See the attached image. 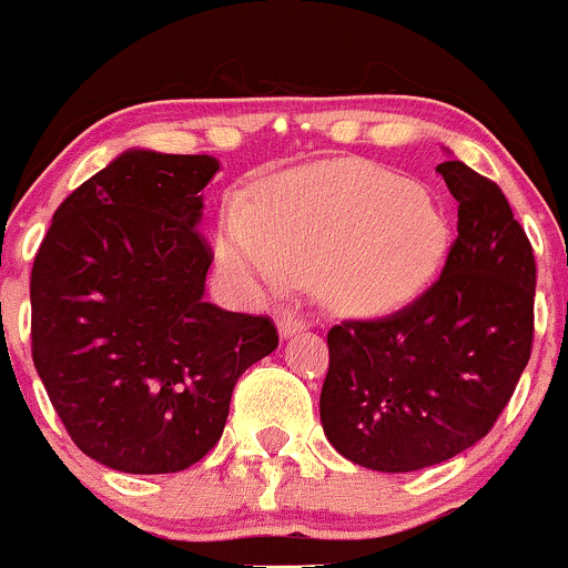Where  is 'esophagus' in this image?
<instances>
[{
  "instance_id": "obj_1",
  "label": "esophagus",
  "mask_w": 568,
  "mask_h": 568,
  "mask_svg": "<svg viewBox=\"0 0 568 568\" xmlns=\"http://www.w3.org/2000/svg\"><path fill=\"white\" fill-rule=\"evenodd\" d=\"M277 329H280V337H291V335H296V332L305 329V321H302L300 316H291L288 313V316L280 318Z\"/></svg>"
}]
</instances>
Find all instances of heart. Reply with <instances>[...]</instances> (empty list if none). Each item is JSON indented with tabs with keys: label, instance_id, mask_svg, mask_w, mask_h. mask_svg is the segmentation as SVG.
Returning <instances> with one entry per match:
<instances>
[{
	"label": "heart",
	"instance_id": "heart-1",
	"mask_svg": "<svg viewBox=\"0 0 568 568\" xmlns=\"http://www.w3.org/2000/svg\"><path fill=\"white\" fill-rule=\"evenodd\" d=\"M450 250L445 211L420 183L359 162L285 173L220 227L227 268L283 288L311 274L326 307L379 316L420 296Z\"/></svg>",
	"mask_w": 568,
	"mask_h": 568
}]
</instances>
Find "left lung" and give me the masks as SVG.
Segmentation results:
<instances>
[{"label":"left lung","mask_w":568,"mask_h":568,"mask_svg":"<svg viewBox=\"0 0 568 568\" xmlns=\"http://www.w3.org/2000/svg\"><path fill=\"white\" fill-rule=\"evenodd\" d=\"M437 173L459 203L443 274L382 318L326 332L321 426L337 454L379 473L454 459L511 400L532 348L536 257L495 181L462 162Z\"/></svg>","instance_id":"1"}]
</instances>
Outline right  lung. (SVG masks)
<instances>
[{
	"instance_id": "right-lung-1",
	"label": "right lung",
	"mask_w": 568,
	"mask_h": 568,
	"mask_svg": "<svg viewBox=\"0 0 568 568\" xmlns=\"http://www.w3.org/2000/svg\"><path fill=\"white\" fill-rule=\"evenodd\" d=\"M211 156L129 151L73 189L32 263V359L68 437L134 475L181 473L222 437L268 316L203 300Z\"/></svg>"
}]
</instances>
